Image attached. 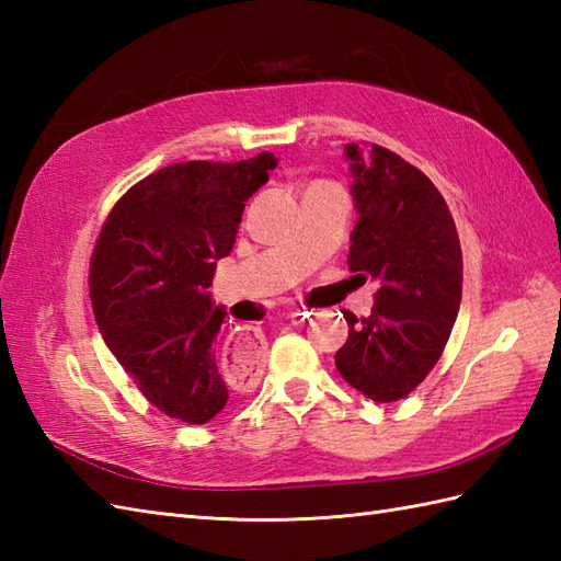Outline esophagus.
Segmentation results:
<instances>
[{"label": "esophagus", "mask_w": 561, "mask_h": 561, "mask_svg": "<svg viewBox=\"0 0 561 561\" xmlns=\"http://www.w3.org/2000/svg\"><path fill=\"white\" fill-rule=\"evenodd\" d=\"M308 316V311L306 308H294L291 311V318L294 320H301V318H306ZM233 342H236V347L238 350H243V354H257L260 350H262V340H260V335L255 330H243V332H238V335L233 337Z\"/></svg>", "instance_id": "obj_1"}]
</instances>
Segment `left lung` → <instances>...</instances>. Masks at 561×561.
<instances>
[{
	"label": "left lung",
	"mask_w": 561,
	"mask_h": 561,
	"mask_svg": "<svg viewBox=\"0 0 561 561\" xmlns=\"http://www.w3.org/2000/svg\"><path fill=\"white\" fill-rule=\"evenodd\" d=\"M354 209L347 265L378 284L368 318L344 313L335 366L352 388L392 402L422 383L444 352L462 296V253L446 199L398 153L344 147ZM366 279V278H364Z\"/></svg>",
	"instance_id": "obj_1"
}]
</instances>
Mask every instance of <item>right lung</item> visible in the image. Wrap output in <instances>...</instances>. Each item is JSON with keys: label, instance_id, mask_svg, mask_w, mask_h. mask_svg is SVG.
<instances>
[{"label": "right lung", "instance_id": "1", "mask_svg": "<svg viewBox=\"0 0 561 561\" xmlns=\"http://www.w3.org/2000/svg\"><path fill=\"white\" fill-rule=\"evenodd\" d=\"M270 151L236 163L187 161L117 202L91 257V304L105 347L163 414L205 424L229 400L217 359L226 318L209 294L245 202L270 181Z\"/></svg>", "mask_w": 561, "mask_h": 561}]
</instances>
